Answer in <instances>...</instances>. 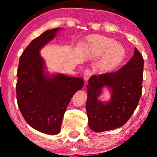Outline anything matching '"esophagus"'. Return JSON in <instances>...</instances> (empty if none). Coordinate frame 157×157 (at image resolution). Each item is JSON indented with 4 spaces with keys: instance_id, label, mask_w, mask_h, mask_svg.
<instances>
[{
    "instance_id": "obj_1",
    "label": "esophagus",
    "mask_w": 157,
    "mask_h": 157,
    "mask_svg": "<svg viewBox=\"0 0 157 157\" xmlns=\"http://www.w3.org/2000/svg\"><path fill=\"white\" fill-rule=\"evenodd\" d=\"M91 70L89 69H86L84 71V73H83V79H84L85 82H86V81H88V80H89L90 77H91Z\"/></svg>"
}]
</instances>
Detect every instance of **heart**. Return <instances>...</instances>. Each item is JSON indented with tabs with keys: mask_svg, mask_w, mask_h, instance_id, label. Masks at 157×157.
I'll return each mask as SVG.
<instances>
[{
	"mask_svg": "<svg viewBox=\"0 0 157 157\" xmlns=\"http://www.w3.org/2000/svg\"><path fill=\"white\" fill-rule=\"evenodd\" d=\"M89 55L94 59L103 56L99 68L104 72H111L121 65L126 56V49L121 44L104 36H91L86 43Z\"/></svg>",
	"mask_w": 157,
	"mask_h": 157,
	"instance_id": "obj_1",
	"label": "heart"
}]
</instances>
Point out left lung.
<instances>
[{
	"label": "left lung",
	"instance_id": "1",
	"mask_svg": "<svg viewBox=\"0 0 157 157\" xmlns=\"http://www.w3.org/2000/svg\"><path fill=\"white\" fill-rule=\"evenodd\" d=\"M144 59L136 48L130 61L114 73L93 75L89 80L86 109L89 127L95 132L119 128L126 124L138 106L141 95ZM107 88L110 99L98 98Z\"/></svg>",
	"mask_w": 157,
	"mask_h": 157
}]
</instances>
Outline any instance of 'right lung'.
<instances>
[{
  "instance_id": "add662e5",
  "label": "right lung",
  "mask_w": 157,
  "mask_h": 157,
  "mask_svg": "<svg viewBox=\"0 0 157 157\" xmlns=\"http://www.w3.org/2000/svg\"><path fill=\"white\" fill-rule=\"evenodd\" d=\"M61 29L48 30L32 40L21 56L17 72V102L21 114L34 129L50 135L60 132L71 99L84 84L82 78L47 71L40 51Z\"/></svg>"
}]
</instances>
